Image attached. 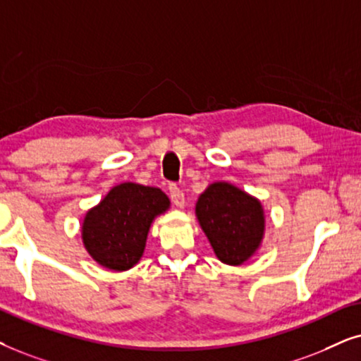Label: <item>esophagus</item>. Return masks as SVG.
Segmentation results:
<instances>
[{"label": "esophagus", "instance_id": "esophagus-1", "mask_svg": "<svg viewBox=\"0 0 361 361\" xmlns=\"http://www.w3.org/2000/svg\"><path fill=\"white\" fill-rule=\"evenodd\" d=\"M168 191H170V198H171L173 203H175V206H178V208H183V206H185L183 190H181L178 185L171 183L170 186H168Z\"/></svg>", "mask_w": 361, "mask_h": 361}]
</instances>
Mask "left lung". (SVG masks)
Listing matches in <instances>:
<instances>
[{
    "instance_id": "obj_1",
    "label": "left lung",
    "mask_w": 361,
    "mask_h": 361,
    "mask_svg": "<svg viewBox=\"0 0 361 361\" xmlns=\"http://www.w3.org/2000/svg\"><path fill=\"white\" fill-rule=\"evenodd\" d=\"M196 216L219 261L239 266L259 247L261 203L229 183H213L196 203Z\"/></svg>"
}]
</instances>
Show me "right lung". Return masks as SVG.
Masks as SVG:
<instances>
[{
  "instance_id": "add662e5",
  "label": "right lung",
  "mask_w": 361,
  "mask_h": 361,
  "mask_svg": "<svg viewBox=\"0 0 361 361\" xmlns=\"http://www.w3.org/2000/svg\"><path fill=\"white\" fill-rule=\"evenodd\" d=\"M168 204L166 195L158 188L135 183L115 186L85 216V249L104 267L127 271L140 261L148 228Z\"/></svg>"
}]
</instances>
